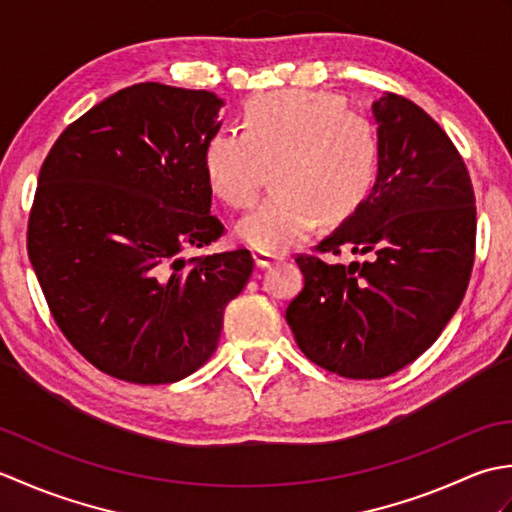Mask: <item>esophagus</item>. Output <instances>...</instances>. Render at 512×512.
Segmentation results:
<instances>
[{"mask_svg":"<svg viewBox=\"0 0 512 512\" xmlns=\"http://www.w3.org/2000/svg\"><path fill=\"white\" fill-rule=\"evenodd\" d=\"M253 259H255L257 268H268V266H273L275 262H279L277 255L264 253V250H253Z\"/></svg>","mask_w":512,"mask_h":512,"instance_id":"esophagus-1","label":"esophagus"}]
</instances>
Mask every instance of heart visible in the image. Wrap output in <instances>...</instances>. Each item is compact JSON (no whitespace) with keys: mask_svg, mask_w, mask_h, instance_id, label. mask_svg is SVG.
I'll list each match as a JSON object with an SVG mask.
<instances>
[{"mask_svg":"<svg viewBox=\"0 0 512 512\" xmlns=\"http://www.w3.org/2000/svg\"><path fill=\"white\" fill-rule=\"evenodd\" d=\"M244 134L222 129L204 147V178L231 209L253 206L275 167V198L239 220L235 233L264 253L303 242L321 217L339 224L358 211L378 173V138L363 114L330 94L279 90L250 99Z\"/></svg>","mask_w":512,"mask_h":512,"instance_id":"b5f03b06","label":"heart"}]
</instances>
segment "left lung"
<instances>
[{
  "label": "left lung",
  "instance_id": "left-lung-1",
  "mask_svg": "<svg viewBox=\"0 0 512 512\" xmlns=\"http://www.w3.org/2000/svg\"><path fill=\"white\" fill-rule=\"evenodd\" d=\"M378 173L367 200L301 255L303 290L286 321L312 363L345 378H385L429 350L460 308L475 255V195L464 160L433 118L387 92L372 103Z\"/></svg>",
  "mask_w": 512,
  "mask_h": 512
}]
</instances>
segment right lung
I'll list each match as a JSON object with an SVG mask.
<instances>
[{"label": "right lung", "instance_id": "1", "mask_svg": "<svg viewBox=\"0 0 512 512\" xmlns=\"http://www.w3.org/2000/svg\"><path fill=\"white\" fill-rule=\"evenodd\" d=\"M224 101L138 83L74 121L39 171L28 257L61 332L101 372L167 385L202 367L253 257H187L224 233L204 147Z\"/></svg>", "mask_w": 512, "mask_h": 512}]
</instances>
